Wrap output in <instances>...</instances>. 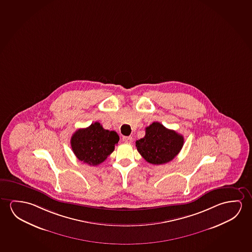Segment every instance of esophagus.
Returning a JSON list of instances; mask_svg holds the SVG:
<instances>
[{"label": "esophagus", "instance_id": "34e87169", "mask_svg": "<svg viewBox=\"0 0 252 252\" xmlns=\"http://www.w3.org/2000/svg\"><path fill=\"white\" fill-rule=\"evenodd\" d=\"M123 141L126 143H132V138L131 136H124L123 137Z\"/></svg>", "mask_w": 252, "mask_h": 252}]
</instances>
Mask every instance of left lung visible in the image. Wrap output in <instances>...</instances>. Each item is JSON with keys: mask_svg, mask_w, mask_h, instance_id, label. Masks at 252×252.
I'll list each match as a JSON object with an SVG mask.
<instances>
[{"mask_svg": "<svg viewBox=\"0 0 252 252\" xmlns=\"http://www.w3.org/2000/svg\"><path fill=\"white\" fill-rule=\"evenodd\" d=\"M183 144V136L159 122H154L146 128V135L137 140L135 146L147 162L160 165L174 159L182 150Z\"/></svg>", "mask_w": 252, "mask_h": 252, "instance_id": "1", "label": "left lung"}]
</instances>
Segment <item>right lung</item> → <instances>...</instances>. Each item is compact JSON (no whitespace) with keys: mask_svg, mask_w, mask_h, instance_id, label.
<instances>
[{"mask_svg":"<svg viewBox=\"0 0 252 252\" xmlns=\"http://www.w3.org/2000/svg\"><path fill=\"white\" fill-rule=\"evenodd\" d=\"M119 140L120 137L116 132L105 130L100 123L95 122L74 132L70 145L79 160L91 166H97L114 151Z\"/></svg>","mask_w":252,"mask_h":252,"instance_id":"1","label":"right lung"}]
</instances>
